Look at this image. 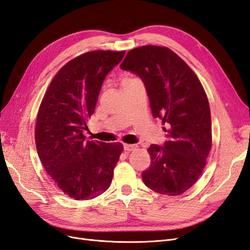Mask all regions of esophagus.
Here are the masks:
<instances>
[{
	"label": "esophagus",
	"mask_w": 250,
	"mask_h": 250,
	"mask_svg": "<svg viewBox=\"0 0 250 250\" xmlns=\"http://www.w3.org/2000/svg\"><path fill=\"white\" fill-rule=\"evenodd\" d=\"M138 148L137 145H129V144H124V150L125 151H133Z\"/></svg>",
	"instance_id": "1"
}]
</instances>
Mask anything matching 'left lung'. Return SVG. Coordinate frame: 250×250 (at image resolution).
Here are the masks:
<instances>
[{
    "instance_id": "left-lung-1",
    "label": "left lung",
    "mask_w": 250,
    "mask_h": 250,
    "mask_svg": "<svg viewBox=\"0 0 250 250\" xmlns=\"http://www.w3.org/2000/svg\"><path fill=\"white\" fill-rule=\"evenodd\" d=\"M120 67L142 79L153 117L167 124L168 140L148 148L152 161L142 173L144 184L160 194H183L198 180L211 147L207 94L190 66L168 48H135Z\"/></svg>"
}]
</instances>
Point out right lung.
Returning a JSON list of instances; mask_svg holds the SVG:
<instances>
[{
    "label": "right lung",
    "instance_id": "right-lung-1",
    "mask_svg": "<svg viewBox=\"0 0 250 250\" xmlns=\"http://www.w3.org/2000/svg\"><path fill=\"white\" fill-rule=\"evenodd\" d=\"M124 55V51H92L72 59L53 78L37 113L40 160L55 185L76 200L107 190L123 151L121 143L87 141L83 131L105 77Z\"/></svg>",
    "mask_w": 250,
    "mask_h": 250
}]
</instances>
